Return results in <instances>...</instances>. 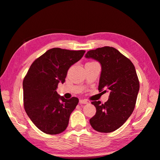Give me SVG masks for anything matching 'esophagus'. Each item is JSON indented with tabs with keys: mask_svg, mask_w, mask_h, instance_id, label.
Here are the masks:
<instances>
[{
	"mask_svg": "<svg viewBox=\"0 0 160 160\" xmlns=\"http://www.w3.org/2000/svg\"><path fill=\"white\" fill-rule=\"evenodd\" d=\"M79 103H82V104H87L88 103V102L86 99H80Z\"/></svg>",
	"mask_w": 160,
	"mask_h": 160,
	"instance_id": "34e87169",
	"label": "esophagus"
}]
</instances>
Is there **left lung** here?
Wrapping results in <instances>:
<instances>
[{"instance_id": "8db88e82", "label": "left lung", "mask_w": 160, "mask_h": 160, "mask_svg": "<svg viewBox=\"0 0 160 160\" xmlns=\"http://www.w3.org/2000/svg\"><path fill=\"white\" fill-rule=\"evenodd\" d=\"M85 57L101 63L98 90L106 88L110 91L106 102H92L97 111L90 119V125L100 132H113L126 122L134 110L139 90L135 68L129 58L112 47L90 50Z\"/></svg>"}]
</instances>
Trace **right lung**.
Returning a JSON list of instances; mask_svg holds the SVG:
<instances>
[{"mask_svg":"<svg viewBox=\"0 0 160 160\" xmlns=\"http://www.w3.org/2000/svg\"><path fill=\"white\" fill-rule=\"evenodd\" d=\"M85 50L52 48L36 59L22 82L26 113L37 128L46 134L57 135L66 129L79 99H65L57 92L65 82L72 65L83 57Z\"/></svg>","mask_w":160,"mask_h":160,"instance_id":"1","label":"right lung"}]
</instances>
